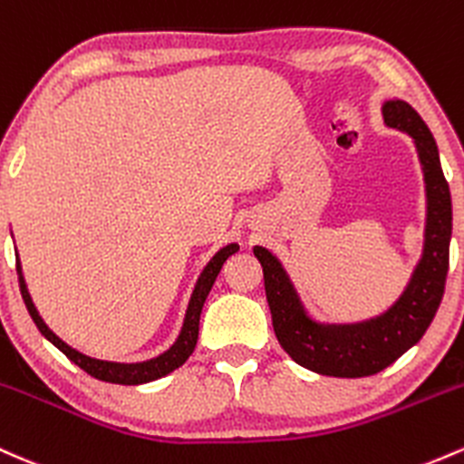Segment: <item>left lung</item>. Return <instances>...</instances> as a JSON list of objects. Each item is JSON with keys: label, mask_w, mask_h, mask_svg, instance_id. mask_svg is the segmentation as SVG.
Instances as JSON below:
<instances>
[{"label": "left lung", "mask_w": 464, "mask_h": 464, "mask_svg": "<svg viewBox=\"0 0 464 464\" xmlns=\"http://www.w3.org/2000/svg\"><path fill=\"white\" fill-rule=\"evenodd\" d=\"M383 119L388 127L407 131L414 139L427 191L422 257L405 293L388 313L370 322L348 325L313 322L277 257L262 246L253 248L264 271L275 337L295 363L317 374L359 379L385 370L425 334L445 293L450 271L451 196L442 176L439 147L419 111L405 101H388L383 105Z\"/></svg>", "instance_id": "8db88e82"}]
</instances>
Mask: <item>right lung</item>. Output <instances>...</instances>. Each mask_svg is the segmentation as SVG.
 I'll return each mask as SVG.
<instances>
[{
    "mask_svg": "<svg viewBox=\"0 0 464 464\" xmlns=\"http://www.w3.org/2000/svg\"><path fill=\"white\" fill-rule=\"evenodd\" d=\"M237 248H240L237 244H228V246H224L222 251H218L216 257L207 264V268L202 271L200 279H198V284H196V290H193V295H191V302H189V308H187V317H185V324H182L180 337H178L176 343L171 345L165 354L156 356V359H151V361H145V363H110V361H99V359H92V356L81 354L79 350L70 348L68 343H63V341H61L57 334H54L53 330L44 324V319L39 317L37 308H34L33 299H30V295H28V288H25L22 266H19V259H17L19 290H22L25 308H28L30 317H33V322L39 328V333H42L44 337L50 341V343L57 345L61 353L68 356L72 363L79 365L83 372H88L90 376H94V379H99V381H105V383L140 385V383H150V381H156V379H160V376L174 372L176 368H180V365L189 359L193 350H196V343H198L200 313H202V306H205L208 290H211L213 282H216L218 273L222 271L224 262H227L233 253H237Z\"/></svg>",
    "mask_w": 464,
    "mask_h": 464,
    "instance_id": "right-lung-1",
    "label": "right lung"
}]
</instances>
